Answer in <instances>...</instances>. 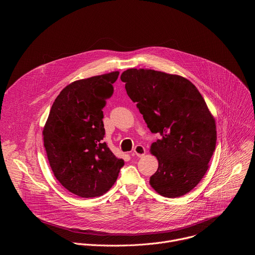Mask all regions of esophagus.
<instances>
[{"instance_id":"obj_1","label":"esophagus","mask_w":255,"mask_h":255,"mask_svg":"<svg viewBox=\"0 0 255 255\" xmlns=\"http://www.w3.org/2000/svg\"><path fill=\"white\" fill-rule=\"evenodd\" d=\"M145 151H146V150H145L144 146H142V145L138 144V145H136V146L134 147L133 153H134L135 155H137V156L141 157V156H143V155L145 154Z\"/></svg>"}]
</instances>
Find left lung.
Returning a JSON list of instances; mask_svg holds the SVG:
<instances>
[{
  "label": "left lung",
  "mask_w": 255,
  "mask_h": 255,
  "mask_svg": "<svg viewBox=\"0 0 255 255\" xmlns=\"http://www.w3.org/2000/svg\"><path fill=\"white\" fill-rule=\"evenodd\" d=\"M129 98L152 133L150 151L158 160L149 184L159 195L178 198L204 177L215 151L216 123L198 89L186 78L129 68L121 75Z\"/></svg>",
  "instance_id": "1"
}]
</instances>
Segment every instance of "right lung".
<instances>
[{
    "label": "right lung",
    "instance_id": "add662e5",
    "mask_svg": "<svg viewBox=\"0 0 255 255\" xmlns=\"http://www.w3.org/2000/svg\"><path fill=\"white\" fill-rule=\"evenodd\" d=\"M119 71L76 81L55 99L43 128L54 176L70 193L100 197L115 184L124 160L103 141V108L113 95Z\"/></svg>",
    "mask_w": 255,
    "mask_h": 255
}]
</instances>
